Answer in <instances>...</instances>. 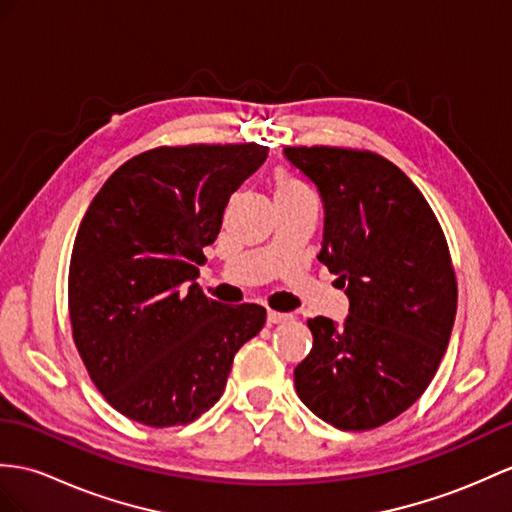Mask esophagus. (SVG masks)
<instances>
[{"mask_svg": "<svg viewBox=\"0 0 512 512\" xmlns=\"http://www.w3.org/2000/svg\"><path fill=\"white\" fill-rule=\"evenodd\" d=\"M289 319H291L289 313H276V310H269V313H267V321L269 323H284V321H289Z\"/></svg>", "mask_w": 512, "mask_h": 512, "instance_id": "esophagus-1", "label": "esophagus"}]
</instances>
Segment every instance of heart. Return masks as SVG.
<instances>
[{
  "label": "heart",
  "instance_id": "1",
  "mask_svg": "<svg viewBox=\"0 0 512 512\" xmlns=\"http://www.w3.org/2000/svg\"><path fill=\"white\" fill-rule=\"evenodd\" d=\"M302 193H310L308 186L302 184L295 178L289 176H280L278 184H276V195H302Z\"/></svg>",
  "mask_w": 512,
  "mask_h": 512
}]
</instances>
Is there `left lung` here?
I'll return each instance as SVG.
<instances>
[{
  "label": "left lung",
  "mask_w": 512,
  "mask_h": 512,
  "mask_svg": "<svg viewBox=\"0 0 512 512\" xmlns=\"http://www.w3.org/2000/svg\"><path fill=\"white\" fill-rule=\"evenodd\" d=\"M323 204L319 260L350 313L308 319L295 391L339 430H371L428 389L450 343L456 278L432 208L393 162L341 147H284Z\"/></svg>",
  "instance_id": "left-lung-1"
}]
</instances>
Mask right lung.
Returning a JSON list of instances; mask_svg holds the SVG:
<instances>
[{"label":"right lung","mask_w":512,"mask_h":512,"mask_svg":"<svg viewBox=\"0 0 512 512\" xmlns=\"http://www.w3.org/2000/svg\"><path fill=\"white\" fill-rule=\"evenodd\" d=\"M247 145L158 147L93 197L69 267L73 341L106 402L152 428L197 419L226 389L265 308L226 306L195 282L230 195L267 160Z\"/></svg>","instance_id":"add662e5"}]
</instances>
